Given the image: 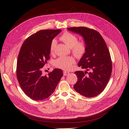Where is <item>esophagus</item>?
Returning a JSON list of instances; mask_svg holds the SVG:
<instances>
[{"label": "esophagus", "instance_id": "1", "mask_svg": "<svg viewBox=\"0 0 129 129\" xmlns=\"http://www.w3.org/2000/svg\"><path fill=\"white\" fill-rule=\"evenodd\" d=\"M69 74H70V73H69V72H66V71H64V72H63V75H64V76H67V75H69Z\"/></svg>", "mask_w": 129, "mask_h": 129}]
</instances>
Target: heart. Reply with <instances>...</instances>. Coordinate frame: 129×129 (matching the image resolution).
<instances>
[{
	"mask_svg": "<svg viewBox=\"0 0 129 129\" xmlns=\"http://www.w3.org/2000/svg\"><path fill=\"white\" fill-rule=\"evenodd\" d=\"M61 39L71 48L73 54L77 57H81L85 52L86 46L83 41H78L77 37L73 33L66 32L62 35ZM56 41L53 39L50 45V52L53 53L56 46ZM75 63V59L71 56H62L58 58L54 62V65L56 67L65 71L72 69L74 64Z\"/></svg>",
	"mask_w": 129,
	"mask_h": 129,
	"instance_id": "heart-1",
	"label": "heart"
}]
</instances>
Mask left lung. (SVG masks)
Wrapping results in <instances>:
<instances>
[{
    "label": "left lung",
    "instance_id": "1",
    "mask_svg": "<svg viewBox=\"0 0 129 129\" xmlns=\"http://www.w3.org/2000/svg\"><path fill=\"white\" fill-rule=\"evenodd\" d=\"M67 29L83 37L86 50L78 66L87 71H91L89 73L75 72L77 81L74 88L80 95L87 97L99 95L107 86L112 72V62L106 43L94 29L85 27H70Z\"/></svg>",
    "mask_w": 129,
    "mask_h": 129
}]
</instances>
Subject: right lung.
Segmentation results:
<instances>
[{
    "label": "right lung",
    "mask_w": 129,
    "mask_h": 129,
    "mask_svg": "<svg viewBox=\"0 0 129 129\" xmlns=\"http://www.w3.org/2000/svg\"><path fill=\"white\" fill-rule=\"evenodd\" d=\"M61 29L40 30L27 38L18 57L17 77L25 94L35 101L47 99L63 76L60 69L43 75L42 69L49 59L50 43Z\"/></svg>",
    "instance_id": "obj_1"
}]
</instances>
